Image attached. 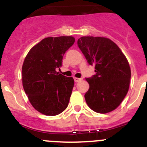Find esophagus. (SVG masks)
<instances>
[{
	"label": "esophagus",
	"instance_id": "obj_1",
	"mask_svg": "<svg viewBox=\"0 0 147 147\" xmlns=\"http://www.w3.org/2000/svg\"><path fill=\"white\" fill-rule=\"evenodd\" d=\"M81 80H82V79H80V78H76V77H74V81H75V82H79L81 81Z\"/></svg>",
	"mask_w": 147,
	"mask_h": 147
}]
</instances>
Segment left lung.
Masks as SVG:
<instances>
[{
    "label": "left lung",
    "instance_id": "1",
    "mask_svg": "<svg viewBox=\"0 0 147 147\" xmlns=\"http://www.w3.org/2000/svg\"><path fill=\"white\" fill-rule=\"evenodd\" d=\"M77 45L96 74L86 78L89 89L85 95L88 107L99 113L117 108L126 96L131 71L127 58L115 42L101 37H82Z\"/></svg>",
    "mask_w": 147,
    "mask_h": 147
}]
</instances>
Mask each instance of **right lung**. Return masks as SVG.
<instances>
[{
  "label": "right lung",
  "instance_id": "1",
  "mask_svg": "<svg viewBox=\"0 0 147 147\" xmlns=\"http://www.w3.org/2000/svg\"><path fill=\"white\" fill-rule=\"evenodd\" d=\"M74 42L73 37L45 38L32 48L23 62L22 80L26 94L35 110L44 115H58L68 105L74 80L57 69Z\"/></svg>",
  "mask_w": 147,
  "mask_h": 147
}]
</instances>
